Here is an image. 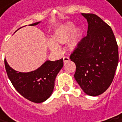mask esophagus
<instances>
[{
  "mask_svg": "<svg viewBox=\"0 0 122 122\" xmlns=\"http://www.w3.org/2000/svg\"><path fill=\"white\" fill-rule=\"evenodd\" d=\"M69 61V57L68 56H64L63 57V62H67Z\"/></svg>",
  "mask_w": 122,
  "mask_h": 122,
  "instance_id": "obj_1",
  "label": "esophagus"
}]
</instances>
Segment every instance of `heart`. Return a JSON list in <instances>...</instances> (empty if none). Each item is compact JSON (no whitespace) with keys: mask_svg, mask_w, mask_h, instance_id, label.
<instances>
[{"mask_svg":"<svg viewBox=\"0 0 122 122\" xmlns=\"http://www.w3.org/2000/svg\"><path fill=\"white\" fill-rule=\"evenodd\" d=\"M75 30V25L72 22H68L63 25L60 26L54 32L53 36V41L56 44H65L66 43L71 37ZM81 36V31L80 29H76L73 37L68 43V49L73 50L78 46L79 39ZM49 46L51 49H57L58 46L53 42L49 44Z\"/></svg>","mask_w":122,"mask_h":122,"instance_id":"obj_1","label":"heart"}]
</instances>
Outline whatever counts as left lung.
<instances>
[{"instance_id": "obj_1", "label": "left lung", "mask_w": 122, "mask_h": 122, "mask_svg": "<svg viewBox=\"0 0 122 122\" xmlns=\"http://www.w3.org/2000/svg\"><path fill=\"white\" fill-rule=\"evenodd\" d=\"M88 23L87 36L70 56L76 66L74 78L84 92L97 96L107 90L119 62L118 46L112 28L100 17L82 13Z\"/></svg>"}]
</instances>
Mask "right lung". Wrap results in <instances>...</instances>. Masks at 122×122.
I'll use <instances>...</instances> for the list:
<instances>
[{
    "instance_id": "obj_1",
    "label": "right lung",
    "mask_w": 122,
    "mask_h": 122,
    "mask_svg": "<svg viewBox=\"0 0 122 122\" xmlns=\"http://www.w3.org/2000/svg\"><path fill=\"white\" fill-rule=\"evenodd\" d=\"M39 22L30 25H37ZM4 61L8 76L15 90L25 98L35 103L43 102L51 96L56 77L63 66V59L46 61L35 71L22 73L12 69L5 59Z\"/></svg>"
}]
</instances>
